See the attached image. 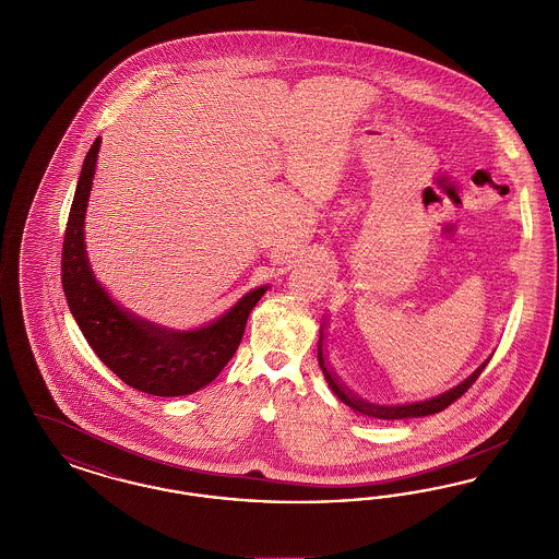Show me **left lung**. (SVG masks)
<instances>
[{"label":"left lung","mask_w":559,"mask_h":559,"mask_svg":"<svg viewBox=\"0 0 559 559\" xmlns=\"http://www.w3.org/2000/svg\"><path fill=\"white\" fill-rule=\"evenodd\" d=\"M488 360H490V358H488ZM488 360L481 362L478 369L472 372L465 381H461L456 388H452V390L440 394V396H436V399L411 402V404H394V406H390V404H372V402H367V400L358 399L354 392H349L344 383H340V379L335 377V372H331L329 365L324 362L322 333H320L319 365L320 369H322V374H324V379H326V383H329V388L333 390V394L342 400L344 404H347L349 408H354L356 413L369 415V417H374V419H388V421L408 419V417H427V415H433V413L444 411L447 406H451L454 400L461 399V396L476 383L479 372L484 371V367L488 365Z\"/></svg>","instance_id":"8db88e82"}]
</instances>
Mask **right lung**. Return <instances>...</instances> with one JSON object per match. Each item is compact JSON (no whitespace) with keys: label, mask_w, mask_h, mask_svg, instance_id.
<instances>
[{"label":"right lung","mask_w":559,"mask_h":559,"mask_svg":"<svg viewBox=\"0 0 559 559\" xmlns=\"http://www.w3.org/2000/svg\"><path fill=\"white\" fill-rule=\"evenodd\" d=\"M98 151L100 138L83 160L62 242V289L71 314L96 356L130 388L153 396H187L212 383L235 356L249 312L267 287L242 295L226 314L192 331L163 329L117 306L96 281L83 242Z\"/></svg>","instance_id":"add662e5"}]
</instances>
